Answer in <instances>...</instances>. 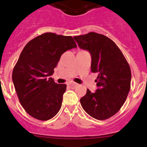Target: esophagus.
Listing matches in <instances>:
<instances>
[{
  "mask_svg": "<svg viewBox=\"0 0 147 147\" xmlns=\"http://www.w3.org/2000/svg\"><path fill=\"white\" fill-rule=\"evenodd\" d=\"M77 85H78V84H76V83H75V82H70L69 83V86L71 87V88H76Z\"/></svg>",
  "mask_w": 147,
  "mask_h": 147,
  "instance_id": "1",
  "label": "esophagus"
}]
</instances>
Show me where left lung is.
<instances>
[{"label": "left lung", "instance_id": "1", "mask_svg": "<svg viewBox=\"0 0 147 147\" xmlns=\"http://www.w3.org/2000/svg\"><path fill=\"white\" fill-rule=\"evenodd\" d=\"M79 47L91 56V71L98 73L97 89L87 90L80 103L85 112L98 120H105L119 111L130 89L131 71L116 44L103 34L90 32L74 37Z\"/></svg>", "mask_w": 147, "mask_h": 147}]
</instances>
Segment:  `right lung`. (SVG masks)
Returning <instances> with one entry per match:
<instances>
[{"label": "right lung", "instance_id": "obj_1", "mask_svg": "<svg viewBox=\"0 0 147 147\" xmlns=\"http://www.w3.org/2000/svg\"><path fill=\"white\" fill-rule=\"evenodd\" d=\"M76 49L71 36L45 33L28 42L12 72V81L20 104L31 116L46 121L62 106L65 84H56L50 77L60 57Z\"/></svg>", "mask_w": 147, "mask_h": 147}]
</instances>
